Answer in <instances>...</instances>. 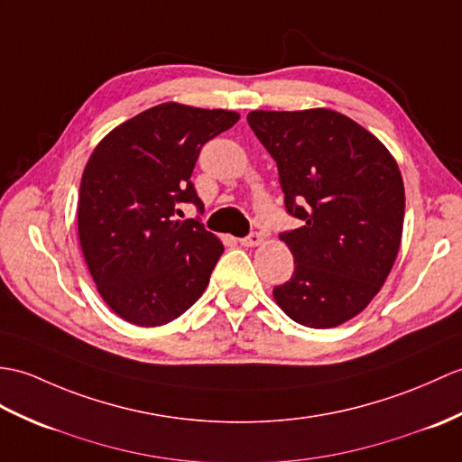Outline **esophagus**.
<instances>
[{"label": "esophagus", "instance_id": "34e87169", "mask_svg": "<svg viewBox=\"0 0 462 462\" xmlns=\"http://www.w3.org/2000/svg\"><path fill=\"white\" fill-rule=\"evenodd\" d=\"M263 242V238H262V234H250V236H245V238H240V244L242 245H245V248H254V245H260Z\"/></svg>", "mask_w": 462, "mask_h": 462}]
</instances>
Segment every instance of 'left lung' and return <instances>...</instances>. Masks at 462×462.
Masks as SVG:
<instances>
[{
	"label": "left lung",
	"instance_id": "1",
	"mask_svg": "<svg viewBox=\"0 0 462 462\" xmlns=\"http://www.w3.org/2000/svg\"><path fill=\"white\" fill-rule=\"evenodd\" d=\"M248 124L275 159L287 212L303 222L280 236L295 272L273 289L275 303L303 327L346 323L378 295L398 257L400 167L376 135L335 110H254Z\"/></svg>",
	"mask_w": 462,
	"mask_h": 462
}]
</instances>
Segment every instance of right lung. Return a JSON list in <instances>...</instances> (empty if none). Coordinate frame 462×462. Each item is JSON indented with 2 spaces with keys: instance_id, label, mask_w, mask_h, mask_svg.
Returning a JSON list of instances; mask_svg holds the SVG:
<instances>
[{
  "instance_id": "obj_1",
  "label": "right lung",
  "mask_w": 462,
  "mask_h": 462,
  "mask_svg": "<svg viewBox=\"0 0 462 462\" xmlns=\"http://www.w3.org/2000/svg\"><path fill=\"white\" fill-rule=\"evenodd\" d=\"M240 114L165 102L120 124L96 145L79 197L86 265L114 313L161 327L199 301L224 252L195 218L175 220L179 202L202 212L190 175L202 145Z\"/></svg>"
}]
</instances>
